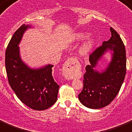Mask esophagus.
I'll return each mask as SVG.
<instances>
[{
    "instance_id": "esophagus-1",
    "label": "esophagus",
    "mask_w": 132,
    "mask_h": 132,
    "mask_svg": "<svg viewBox=\"0 0 132 132\" xmlns=\"http://www.w3.org/2000/svg\"><path fill=\"white\" fill-rule=\"evenodd\" d=\"M75 62V58H74V57H68L67 59V60L66 61L65 64H64V66H63V75L67 79H73L76 68H77Z\"/></svg>"
}]
</instances>
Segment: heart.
<instances>
[{
    "label": "heart",
    "mask_w": 132,
    "mask_h": 132,
    "mask_svg": "<svg viewBox=\"0 0 132 132\" xmlns=\"http://www.w3.org/2000/svg\"><path fill=\"white\" fill-rule=\"evenodd\" d=\"M83 36H84V35H83L82 33H81V34H79V35H77V38H82V37H83ZM91 46H92V41H91V40H88V41L86 42V43L83 45V48H82V51H83V52H87L89 49H90Z\"/></svg>",
    "instance_id": "obj_1"
}]
</instances>
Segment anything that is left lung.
<instances>
[{"instance_id":"8db88e82","label":"left lung","mask_w":132,"mask_h":132,"mask_svg":"<svg viewBox=\"0 0 132 132\" xmlns=\"http://www.w3.org/2000/svg\"><path fill=\"white\" fill-rule=\"evenodd\" d=\"M111 38L104 41L90 55V64L85 67L83 87L79 94L82 104L93 109H101L111 104L118 94L126 74V52L119 35L111 28ZM113 51V59L104 72L100 73L93 68L97 60L107 49Z\"/></svg>"}]
</instances>
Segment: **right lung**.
I'll list each match as a JSON object with an SVG mask.
<instances>
[{
    "instance_id": "right-lung-1",
    "label": "right lung",
    "mask_w": 132,
    "mask_h": 132,
    "mask_svg": "<svg viewBox=\"0 0 132 132\" xmlns=\"http://www.w3.org/2000/svg\"><path fill=\"white\" fill-rule=\"evenodd\" d=\"M28 26L23 24L15 32L5 51V68L9 83L24 104L35 111H43L55 103L60 85L52 76V65L32 70L21 62L20 43Z\"/></svg>"
}]
</instances>
